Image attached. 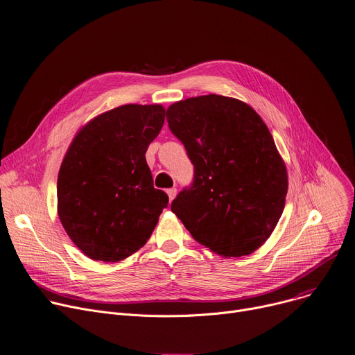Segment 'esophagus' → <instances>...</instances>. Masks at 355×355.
Returning a JSON list of instances; mask_svg holds the SVG:
<instances>
[{
	"mask_svg": "<svg viewBox=\"0 0 355 355\" xmlns=\"http://www.w3.org/2000/svg\"><path fill=\"white\" fill-rule=\"evenodd\" d=\"M167 194H168V198H170V201H173V200L175 198V196H177V188H175V187L170 188V190H167Z\"/></svg>",
	"mask_w": 355,
	"mask_h": 355,
	"instance_id": "34e87169",
	"label": "esophagus"
}]
</instances>
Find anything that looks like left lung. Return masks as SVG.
<instances>
[{
    "label": "left lung",
    "instance_id": "left-lung-1",
    "mask_svg": "<svg viewBox=\"0 0 355 355\" xmlns=\"http://www.w3.org/2000/svg\"><path fill=\"white\" fill-rule=\"evenodd\" d=\"M171 132L194 165V180L171 204L196 241L223 257L261 247L286 205V164L248 104L209 94L167 110Z\"/></svg>",
    "mask_w": 355,
    "mask_h": 355
}]
</instances>
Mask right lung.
<instances>
[{
	"label": "right lung",
	"instance_id": "right-lung-1",
	"mask_svg": "<svg viewBox=\"0 0 355 355\" xmlns=\"http://www.w3.org/2000/svg\"><path fill=\"white\" fill-rule=\"evenodd\" d=\"M159 104H127L85 124L58 173V217L91 259L116 263L143 247L168 196L154 188L146 153L159 134Z\"/></svg>",
	"mask_w": 355,
	"mask_h": 355
}]
</instances>
